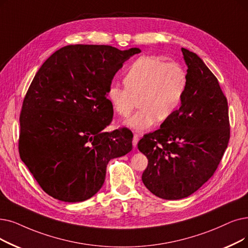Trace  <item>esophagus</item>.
Masks as SVG:
<instances>
[{"mask_svg": "<svg viewBox=\"0 0 248 248\" xmlns=\"http://www.w3.org/2000/svg\"><path fill=\"white\" fill-rule=\"evenodd\" d=\"M139 140H140V136H139L138 134H135V135H134V138H133V146H134L135 148H136L137 145H138Z\"/></svg>", "mask_w": 248, "mask_h": 248, "instance_id": "obj_1", "label": "esophagus"}]
</instances>
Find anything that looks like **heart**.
<instances>
[{"instance_id": "obj_1", "label": "heart", "mask_w": 248, "mask_h": 248, "mask_svg": "<svg viewBox=\"0 0 248 248\" xmlns=\"http://www.w3.org/2000/svg\"><path fill=\"white\" fill-rule=\"evenodd\" d=\"M124 87L111 84L106 98L121 116L130 115L137 98L141 107L125 124L138 132L147 131L157 120L165 122L178 109L187 87V75L175 62H164L155 56H141L125 71Z\"/></svg>"}]
</instances>
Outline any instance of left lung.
I'll list each match as a JSON object with an SVG mask.
<instances>
[{
    "label": "left lung",
    "mask_w": 248,
    "mask_h": 248,
    "mask_svg": "<svg viewBox=\"0 0 248 248\" xmlns=\"http://www.w3.org/2000/svg\"><path fill=\"white\" fill-rule=\"evenodd\" d=\"M181 51L187 87L179 109L138 143L148 158L144 185L164 200L186 198L206 184L230 139L228 102L218 79L195 52Z\"/></svg>",
    "instance_id": "left-lung-1"
}]
</instances>
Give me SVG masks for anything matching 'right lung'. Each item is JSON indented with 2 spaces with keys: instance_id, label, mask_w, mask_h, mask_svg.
Returning <instances> with one entry per match:
<instances>
[{
  "instance_id": "add662e5",
  "label": "right lung",
  "mask_w": 248,
  "mask_h": 248,
  "mask_svg": "<svg viewBox=\"0 0 248 248\" xmlns=\"http://www.w3.org/2000/svg\"><path fill=\"white\" fill-rule=\"evenodd\" d=\"M110 46L60 48L32 80L20 113L21 160L48 196L77 202L104 184L106 166L133 149V133H111L113 109L106 92L115 73L136 53Z\"/></svg>"
}]
</instances>
